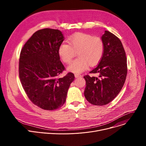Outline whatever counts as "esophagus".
Here are the masks:
<instances>
[{
    "instance_id": "obj_1",
    "label": "esophagus",
    "mask_w": 146,
    "mask_h": 146,
    "mask_svg": "<svg viewBox=\"0 0 146 146\" xmlns=\"http://www.w3.org/2000/svg\"><path fill=\"white\" fill-rule=\"evenodd\" d=\"M74 76L76 78H77V77H81V75L80 74H78V73H76L74 74Z\"/></svg>"
}]
</instances>
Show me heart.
I'll return each mask as SVG.
<instances>
[{
	"instance_id": "b5f03b06",
	"label": "heart",
	"mask_w": 146,
	"mask_h": 146,
	"mask_svg": "<svg viewBox=\"0 0 146 146\" xmlns=\"http://www.w3.org/2000/svg\"><path fill=\"white\" fill-rule=\"evenodd\" d=\"M69 44L62 43L58 50L62 60L69 64L78 53V58L74 60L68 67V70L74 73H81L86 70L88 65H96L103 57L105 45L99 37L78 32L70 36Z\"/></svg>"
}]
</instances>
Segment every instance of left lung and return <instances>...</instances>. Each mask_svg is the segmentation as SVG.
Masks as SVG:
<instances>
[{"instance_id":"obj_1","label":"left lung","mask_w":146,"mask_h":146,"mask_svg":"<svg viewBox=\"0 0 146 146\" xmlns=\"http://www.w3.org/2000/svg\"><path fill=\"white\" fill-rule=\"evenodd\" d=\"M101 38L105 51L98 65L90 73L99 77L84 76L86 81L84 96L94 105L103 106L111 102L121 91L127 75V57L121 40L106 31Z\"/></svg>"}]
</instances>
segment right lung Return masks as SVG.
Listing matches in <instances>:
<instances>
[{
  "instance_id": "right-lung-1",
  "label": "right lung",
  "mask_w": 146,
  "mask_h": 146,
  "mask_svg": "<svg viewBox=\"0 0 146 146\" xmlns=\"http://www.w3.org/2000/svg\"><path fill=\"white\" fill-rule=\"evenodd\" d=\"M64 40L63 34L58 29H40L33 34L21 51V82L31 101L44 110H54L63 106L74 80L71 72L58 77L65 69L58 53Z\"/></svg>"
}]
</instances>
